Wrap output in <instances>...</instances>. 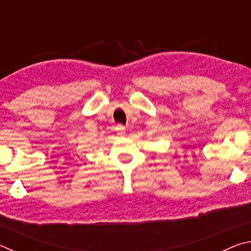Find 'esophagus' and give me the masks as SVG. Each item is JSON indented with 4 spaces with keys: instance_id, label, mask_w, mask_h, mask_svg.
Returning <instances> with one entry per match:
<instances>
[{
    "instance_id": "34e87169",
    "label": "esophagus",
    "mask_w": 251,
    "mask_h": 251,
    "mask_svg": "<svg viewBox=\"0 0 251 251\" xmlns=\"http://www.w3.org/2000/svg\"><path fill=\"white\" fill-rule=\"evenodd\" d=\"M116 131H117V134L118 135H123V134H125V131H126V127L124 126V125H122V124H118L117 126H116Z\"/></svg>"
}]
</instances>
